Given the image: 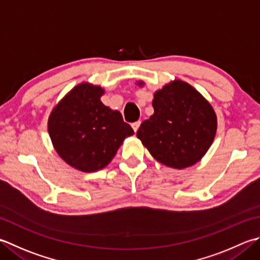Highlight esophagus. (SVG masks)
Wrapping results in <instances>:
<instances>
[{"label":"esophagus","instance_id":"obj_1","mask_svg":"<svg viewBox=\"0 0 260 260\" xmlns=\"http://www.w3.org/2000/svg\"><path fill=\"white\" fill-rule=\"evenodd\" d=\"M140 125H141V121L140 120H137V121H134L133 124H132V127H133V129H134V132H137V129H139V127H140Z\"/></svg>","mask_w":260,"mask_h":260}]
</instances>
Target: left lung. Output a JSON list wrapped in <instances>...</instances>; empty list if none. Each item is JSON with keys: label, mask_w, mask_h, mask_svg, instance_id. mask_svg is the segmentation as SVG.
Returning <instances> with one entry per match:
<instances>
[{"label": "left lung", "mask_w": 260, "mask_h": 260, "mask_svg": "<svg viewBox=\"0 0 260 260\" xmlns=\"http://www.w3.org/2000/svg\"><path fill=\"white\" fill-rule=\"evenodd\" d=\"M152 105L154 114L136 133L152 156L176 169L200 161L216 133L212 106L191 85L179 80L156 91Z\"/></svg>", "instance_id": "left-lung-1"}]
</instances>
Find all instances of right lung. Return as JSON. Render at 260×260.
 <instances>
[{
    "instance_id": "add662e5",
    "label": "right lung",
    "mask_w": 260,
    "mask_h": 260,
    "mask_svg": "<svg viewBox=\"0 0 260 260\" xmlns=\"http://www.w3.org/2000/svg\"><path fill=\"white\" fill-rule=\"evenodd\" d=\"M100 86L79 84L55 107L48 132L59 156L84 172L109 164L127 136L134 134L119 111L101 103Z\"/></svg>"
}]
</instances>
